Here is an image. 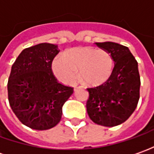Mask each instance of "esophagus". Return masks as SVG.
<instances>
[{
  "mask_svg": "<svg viewBox=\"0 0 154 154\" xmlns=\"http://www.w3.org/2000/svg\"><path fill=\"white\" fill-rule=\"evenodd\" d=\"M79 88H80V86H77V87H75V91H76L77 89H79Z\"/></svg>",
  "mask_w": 154,
  "mask_h": 154,
  "instance_id": "1",
  "label": "esophagus"
}]
</instances>
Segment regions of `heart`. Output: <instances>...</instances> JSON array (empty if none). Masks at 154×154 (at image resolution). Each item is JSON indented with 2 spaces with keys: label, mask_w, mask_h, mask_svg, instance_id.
I'll return each instance as SVG.
<instances>
[{
  "label": "heart",
  "mask_w": 154,
  "mask_h": 154,
  "mask_svg": "<svg viewBox=\"0 0 154 154\" xmlns=\"http://www.w3.org/2000/svg\"><path fill=\"white\" fill-rule=\"evenodd\" d=\"M113 59L111 53L94 46H79L56 57L52 69L56 76L65 84L71 85L78 75L85 84L97 85L105 82L112 73Z\"/></svg>",
  "instance_id": "1"
}]
</instances>
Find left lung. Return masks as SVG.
Returning a JSON list of instances; mask_svg holds the SVG:
<instances>
[{
    "label": "left lung",
    "instance_id": "obj_1",
    "mask_svg": "<svg viewBox=\"0 0 154 154\" xmlns=\"http://www.w3.org/2000/svg\"><path fill=\"white\" fill-rule=\"evenodd\" d=\"M96 45L111 53L114 67L104 83L87 88L86 109L94 123L113 127L127 120L137 108L141 85L138 64L126 46L111 41Z\"/></svg>",
    "mask_w": 154,
    "mask_h": 154
}]
</instances>
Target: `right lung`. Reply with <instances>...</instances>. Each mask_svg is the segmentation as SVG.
<instances>
[{"instance_id": "right-lung-1", "label": "right lung", "mask_w": 154, "mask_h": 154, "mask_svg": "<svg viewBox=\"0 0 154 154\" xmlns=\"http://www.w3.org/2000/svg\"><path fill=\"white\" fill-rule=\"evenodd\" d=\"M59 52L57 45L41 43L22 51L8 79V100L13 113L24 125L37 131L56 126L63 106L74 89L59 83L51 63Z\"/></svg>"}]
</instances>
